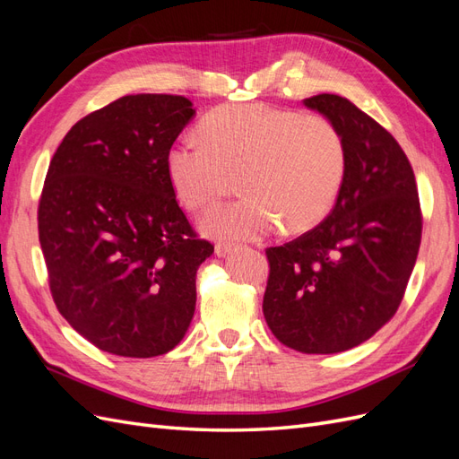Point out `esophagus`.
Returning a JSON list of instances; mask_svg holds the SVG:
<instances>
[{
	"mask_svg": "<svg viewBox=\"0 0 459 459\" xmlns=\"http://www.w3.org/2000/svg\"><path fill=\"white\" fill-rule=\"evenodd\" d=\"M239 248V245H233V243H216L214 251L218 256H226V255H231Z\"/></svg>",
	"mask_w": 459,
	"mask_h": 459,
	"instance_id": "obj_1",
	"label": "esophagus"
}]
</instances>
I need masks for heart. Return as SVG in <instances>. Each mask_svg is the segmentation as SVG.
I'll use <instances>...</instances> for the list:
<instances>
[{
  "label": "heart",
  "mask_w": 459,
  "mask_h": 459,
  "mask_svg": "<svg viewBox=\"0 0 459 459\" xmlns=\"http://www.w3.org/2000/svg\"><path fill=\"white\" fill-rule=\"evenodd\" d=\"M201 140L182 135L166 152V172L191 212L206 211L238 187L245 197L203 220L220 239H260L283 226L316 228L335 204L346 174V143L335 122L268 105L214 108Z\"/></svg>",
  "instance_id": "b5f03b06"
}]
</instances>
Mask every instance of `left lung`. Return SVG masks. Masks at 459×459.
I'll return each mask as SVG.
<instances>
[{"mask_svg": "<svg viewBox=\"0 0 459 459\" xmlns=\"http://www.w3.org/2000/svg\"><path fill=\"white\" fill-rule=\"evenodd\" d=\"M304 105L337 124L346 174L322 224L266 248L262 312L289 349L335 354L362 344L396 314L423 216L411 164L381 124L341 95L319 93Z\"/></svg>", "mask_w": 459, "mask_h": 459, "instance_id": "1", "label": "left lung"}]
</instances>
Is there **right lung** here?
<instances>
[{"instance_id":"right-lung-1","label":"right lung","mask_w":459,"mask_h":459,"mask_svg":"<svg viewBox=\"0 0 459 459\" xmlns=\"http://www.w3.org/2000/svg\"><path fill=\"white\" fill-rule=\"evenodd\" d=\"M193 115L182 95H124L78 120L49 162L38 231L51 295L108 354H166L195 314L197 270L214 247L191 228L164 164Z\"/></svg>"}]
</instances>
